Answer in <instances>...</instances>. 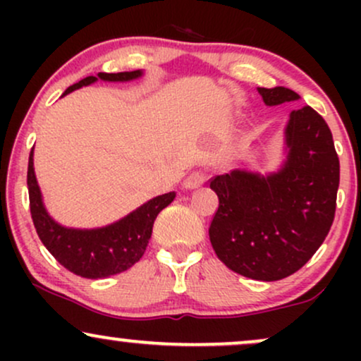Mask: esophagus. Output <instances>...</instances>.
Returning a JSON list of instances; mask_svg holds the SVG:
<instances>
[{
    "mask_svg": "<svg viewBox=\"0 0 361 361\" xmlns=\"http://www.w3.org/2000/svg\"><path fill=\"white\" fill-rule=\"evenodd\" d=\"M204 181H205L204 173L195 171V173H192V175H190L188 178H186L183 186H185L186 190H195V188H200V186L204 185Z\"/></svg>",
    "mask_w": 361,
    "mask_h": 361,
    "instance_id": "34e87169",
    "label": "esophagus"
}]
</instances>
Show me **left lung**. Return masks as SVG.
Masks as SVG:
<instances>
[{
	"instance_id": "8db88e82",
	"label": "left lung",
	"mask_w": 361,
	"mask_h": 361,
	"mask_svg": "<svg viewBox=\"0 0 361 361\" xmlns=\"http://www.w3.org/2000/svg\"><path fill=\"white\" fill-rule=\"evenodd\" d=\"M258 93L267 106L300 98L283 86ZM338 186L339 159L326 120L310 106L292 110L283 130V159L275 171L234 169L210 181L219 197L209 229L215 255L247 279H287L324 243Z\"/></svg>"
}]
</instances>
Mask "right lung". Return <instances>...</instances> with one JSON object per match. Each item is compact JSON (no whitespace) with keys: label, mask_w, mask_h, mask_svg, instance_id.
<instances>
[{"label":"right lung","mask_w":361,"mask_h":361,"mask_svg":"<svg viewBox=\"0 0 361 361\" xmlns=\"http://www.w3.org/2000/svg\"><path fill=\"white\" fill-rule=\"evenodd\" d=\"M142 76V69L111 74L98 73L97 76H88L76 85L69 86L62 93V97L73 93L74 90L82 88V86L93 85L98 80L127 82L139 80ZM27 185L32 219H34V226L40 241L62 267L68 268L74 275L85 276V279H103V276L117 275L137 263L142 258L149 239H151L152 224H154L157 214L171 204L176 197L175 192L157 195L146 204L132 210L126 217L118 219L117 222L94 227V229H76V227H66L54 221L45 209L42 192H40L39 181L35 176L34 149L28 157Z\"/></svg>","instance_id":"1"}]
</instances>
